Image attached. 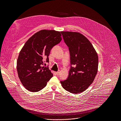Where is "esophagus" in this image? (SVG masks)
Segmentation results:
<instances>
[{"label": "esophagus", "mask_w": 121, "mask_h": 121, "mask_svg": "<svg viewBox=\"0 0 121 121\" xmlns=\"http://www.w3.org/2000/svg\"><path fill=\"white\" fill-rule=\"evenodd\" d=\"M59 73H60V72H59V71H58V72H55V73H56V75H57V76L59 75Z\"/></svg>", "instance_id": "obj_1"}]
</instances>
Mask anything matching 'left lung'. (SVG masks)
Instances as JSON below:
<instances>
[{
    "label": "left lung",
    "mask_w": 121,
    "mask_h": 121,
    "mask_svg": "<svg viewBox=\"0 0 121 121\" xmlns=\"http://www.w3.org/2000/svg\"><path fill=\"white\" fill-rule=\"evenodd\" d=\"M70 51L71 67L66 80L60 81L65 90L77 94L86 90L97 73L98 57L93 45L78 32L61 31Z\"/></svg>",
    "instance_id": "8db88e82"
}]
</instances>
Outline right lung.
Here are the masks:
<instances>
[{
	"instance_id": "obj_1",
	"label": "right lung",
	"mask_w": 121,
	"mask_h": 121,
	"mask_svg": "<svg viewBox=\"0 0 121 121\" xmlns=\"http://www.w3.org/2000/svg\"><path fill=\"white\" fill-rule=\"evenodd\" d=\"M60 31L43 30L35 33L26 41L17 61L19 79L29 91L38 92L43 89L53 76L48 67V56L52 48L61 41Z\"/></svg>"
}]
</instances>
